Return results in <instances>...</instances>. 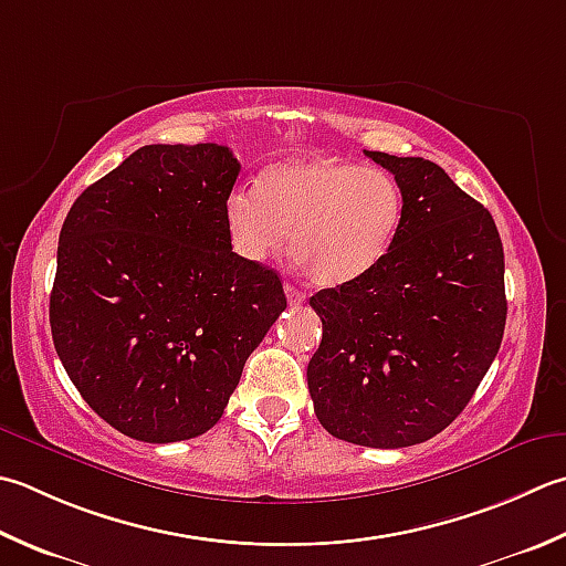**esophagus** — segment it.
<instances>
[{"mask_svg": "<svg viewBox=\"0 0 566 566\" xmlns=\"http://www.w3.org/2000/svg\"><path fill=\"white\" fill-rule=\"evenodd\" d=\"M284 294H286V302H290V306H302L306 302V294L298 292L292 284H284Z\"/></svg>", "mask_w": 566, "mask_h": 566, "instance_id": "esophagus-1", "label": "esophagus"}]
</instances>
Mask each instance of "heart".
<instances>
[{
  "label": "heart",
  "instance_id": "b5f03b06",
  "mask_svg": "<svg viewBox=\"0 0 566 566\" xmlns=\"http://www.w3.org/2000/svg\"><path fill=\"white\" fill-rule=\"evenodd\" d=\"M405 191L380 166L338 157H298L268 166L258 186L226 196L230 248L264 262L290 240L296 264L318 286H340L373 272L405 223Z\"/></svg>",
  "mask_w": 566,
  "mask_h": 566
}]
</instances>
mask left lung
Masks as SVG:
<instances>
[{"label": "left lung", "mask_w": 566, "mask_h": 566, "mask_svg": "<svg viewBox=\"0 0 566 566\" xmlns=\"http://www.w3.org/2000/svg\"><path fill=\"white\" fill-rule=\"evenodd\" d=\"M365 154L400 181L405 223L373 272L308 298L324 336L306 380L328 434L402 449L461 415L501 348L503 242L489 210L434 161Z\"/></svg>", "instance_id": "left-lung-1"}]
</instances>
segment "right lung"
I'll use <instances>...</instances> for the list:
<instances>
[{
    "label": "right lung",
    "instance_id": "1",
    "mask_svg": "<svg viewBox=\"0 0 566 566\" xmlns=\"http://www.w3.org/2000/svg\"><path fill=\"white\" fill-rule=\"evenodd\" d=\"M220 144H147L75 198L59 238L51 336L83 400L132 439L213 427L286 308L280 274L232 252Z\"/></svg>",
    "mask_w": 566,
    "mask_h": 566
}]
</instances>
